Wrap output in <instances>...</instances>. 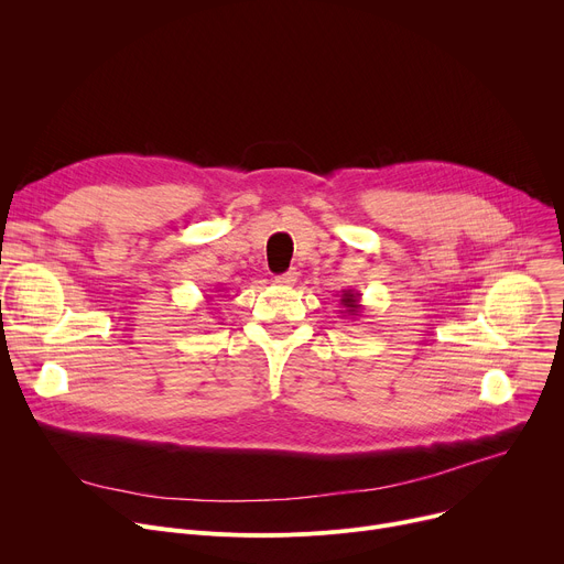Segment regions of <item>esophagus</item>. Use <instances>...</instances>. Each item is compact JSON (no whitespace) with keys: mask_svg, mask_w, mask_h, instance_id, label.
I'll list each match as a JSON object with an SVG mask.
<instances>
[{"mask_svg":"<svg viewBox=\"0 0 564 564\" xmlns=\"http://www.w3.org/2000/svg\"><path fill=\"white\" fill-rule=\"evenodd\" d=\"M294 281H297V272H294V270H290V272L279 274V276H276V283H279V285H283V288L294 285Z\"/></svg>","mask_w":564,"mask_h":564,"instance_id":"1","label":"esophagus"}]
</instances>
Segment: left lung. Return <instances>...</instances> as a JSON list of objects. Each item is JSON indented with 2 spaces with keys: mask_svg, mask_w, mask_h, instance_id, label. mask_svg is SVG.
<instances>
[{
  "mask_svg": "<svg viewBox=\"0 0 564 564\" xmlns=\"http://www.w3.org/2000/svg\"><path fill=\"white\" fill-rule=\"evenodd\" d=\"M340 306L345 308L343 313L345 315H349V317H359V313H361V292H357L354 288H347V290H343V294H340Z\"/></svg>",
  "mask_w": 564,
  "mask_h": 564,
  "instance_id": "8db88e82",
  "label": "left lung"
}]
</instances>
